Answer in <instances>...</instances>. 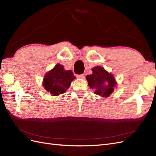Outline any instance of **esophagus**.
<instances>
[{"label": "esophagus", "mask_w": 156, "mask_h": 156, "mask_svg": "<svg viewBox=\"0 0 156 156\" xmlns=\"http://www.w3.org/2000/svg\"><path fill=\"white\" fill-rule=\"evenodd\" d=\"M77 77L79 78V79H84V74H81V75H77Z\"/></svg>", "instance_id": "esophagus-1"}]
</instances>
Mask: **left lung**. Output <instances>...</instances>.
<instances>
[{
  "mask_svg": "<svg viewBox=\"0 0 156 156\" xmlns=\"http://www.w3.org/2000/svg\"><path fill=\"white\" fill-rule=\"evenodd\" d=\"M92 73L86 77L88 86L94 90V93L96 95L109 97L117 85L115 77L100 66L92 68Z\"/></svg>",
  "mask_w": 156,
  "mask_h": 156,
  "instance_id": "obj_1",
  "label": "left lung"
}]
</instances>
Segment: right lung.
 Wrapping results in <instances>:
<instances>
[{
    "label": "right lung",
    "mask_w": 156,
    "mask_h": 156,
    "mask_svg": "<svg viewBox=\"0 0 156 156\" xmlns=\"http://www.w3.org/2000/svg\"><path fill=\"white\" fill-rule=\"evenodd\" d=\"M75 79L72 71L65 70L63 65L58 64L45 74L42 85L51 95L56 96L66 91Z\"/></svg>",
    "instance_id": "right-lung-1"
}]
</instances>
